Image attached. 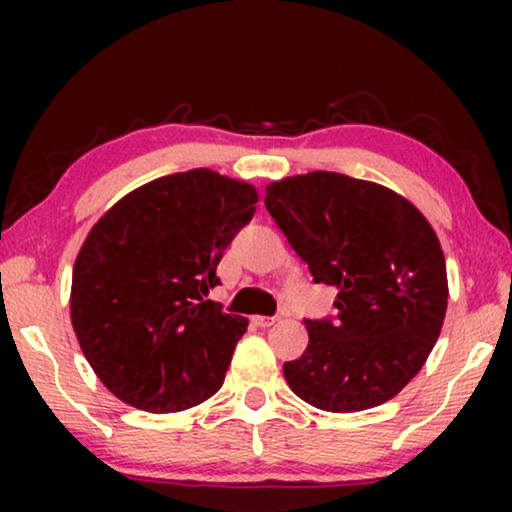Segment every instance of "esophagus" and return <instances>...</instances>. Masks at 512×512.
Here are the masks:
<instances>
[{"instance_id":"1","label":"esophagus","mask_w":512,"mask_h":512,"mask_svg":"<svg viewBox=\"0 0 512 512\" xmlns=\"http://www.w3.org/2000/svg\"><path fill=\"white\" fill-rule=\"evenodd\" d=\"M275 317H254V324L258 326V328H268V326H272L275 324Z\"/></svg>"}]
</instances>
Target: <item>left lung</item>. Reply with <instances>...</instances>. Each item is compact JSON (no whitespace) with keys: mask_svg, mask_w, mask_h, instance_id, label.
<instances>
[{"mask_svg":"<svg viewBox=\"0 0 512 512\" xmlns=\"http://www.w3.org/2000/svg\"><path fill=\"white\" fill-rule=\"evenodd\" d=\"M265 209L314 282L338 291L335 317L305 319L307 349L284 363L291 391L328 412L387 403L443 328L447 270L431 223L389 188L338 172L275 181Z\"/></svg>","mask_w":512,"mask_h":512,"instance_id":"1","label":"left lung"}]
</instances>
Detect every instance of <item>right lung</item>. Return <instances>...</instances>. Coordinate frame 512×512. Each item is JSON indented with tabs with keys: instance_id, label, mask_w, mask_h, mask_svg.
Here are the masks:
<instances>
[{
	"instance_id": "add662e5",
	"label": "right lung",
	"mask_w": 512,
	"mask_h": 512,
	"mask_svg": "<svg viewBox=\"0 0 512 512\" xmlns=\"http://www.w3.org/2000/svg\"><path fill=\"white\" fill-rule=\"evenodd\" d=\"M256 202L254 186L198 167L139 186L95 223L76 256L69 310L111 394L179 412L221 389L249 321L207 293Z\"/></svg>"
}]
</instances>
